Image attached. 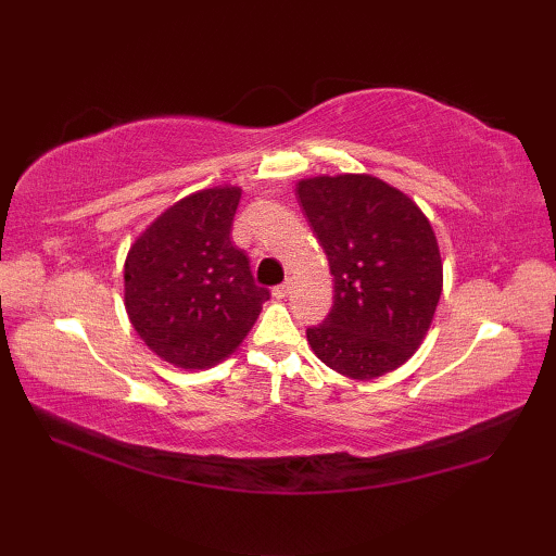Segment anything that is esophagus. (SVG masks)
I'll list each match as a JSON object with an SVG mask.
<instances>
[{
	"label": "esophagus",
	"instance_id": "esophagus-1",
	"mask_svg": "<svg viewBox=\"0 0 556 556\" xmlns=\"http://www.w3.org/2000/svg\"><path fill=\"white\" fill-rule=\"evenodd\" d=\"M289 293H291V285H279V287L271 289V296H275V299H287Z\"/></svg>",
	"mask_w": 556,
	"mask_h": 556
}]
</instances>
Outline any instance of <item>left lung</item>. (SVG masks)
<instances>
[{"label":"left lung","instance_id":"1","mask_svg":"<svg viewBox=\"0 0 556 556\" xmlns=\"http://www.w3.org/2000/svg\"><path fill=\"white\" fill-rule=\"evenodd\" d=\"M299 205L334 277V305L308 344L327 368L375 380L422 344L442 296V257L428 217L370 174L313 176Z\"/></svg>","mask_w":556,"mask_h":556}]
</instances>
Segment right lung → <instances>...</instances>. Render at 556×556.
Instances as JSON below:
<instances>
[{"label": "right lung", "mask_w": 556, "mask_h": 556, "mask_svg": "<svg viewBox=\"0 0 556 556\" xmlns=\"http://www.w3.org/2000/svg\"><path fill=\"white\" fill-rule=\"evenodd\" d=\"M239 186L181 198L138 236L124 265L128 320L152 353L184 370L229 358L269 291L231 241Z\"/></svg>", "instance_id": "obj_1"}]
</instances>
